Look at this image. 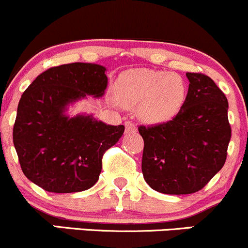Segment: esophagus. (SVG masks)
Listing matches in <instances>:
<instances>
[{
	"label": "esophagus",
	"mask_w": 248,
	"mask_h": 248,
	"mask_svg": "<svg viewBox=\"0 0 248 248\" xmlns=\"http://www.w3.org/2000/svg\"><path fill=\"white\" fill-rule=\"evenodd\" d=\"M124 127H126V133H134L137 132V126L133 124L132 121L124 122Z\"/></svg>",
	"instance_id": "obj_1"
}]
</instances>
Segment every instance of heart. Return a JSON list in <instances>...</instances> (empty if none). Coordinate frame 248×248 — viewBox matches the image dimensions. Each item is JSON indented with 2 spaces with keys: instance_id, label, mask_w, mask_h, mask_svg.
I'll return each instance as SVG.
<instances>
[{
  "instance_id": "b5f03b06",
  "label": "heart",
  "mask_w": 248,
  "mask_h": 248,
  "mask_svg": "<svg viewBox=\"0 0 248 248\" xmlns=\"http://www.w3.org/2000/svg\"><path fill=\"white\" fill-rule=\"evenodd\" d=\"M116 93L127 108L142 104L139 114L147 122L171 119L183 106L186 84L177 75L148 69H132L116 82Z\"/></svg>"
}]
</instances>
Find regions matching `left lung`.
<instances>
[{"label":"left lung","mask_w":248,"mask_h":248,"mask_svg":"<svg viewBox=\"0 0 248 248\" xmlns=\"http://www.w3.org/2000/svg\"><path fill=\"white\" fill-rule=\"evenodd\" d=\"M186 101L173 119L139 126L146 183L168 195L194 194L225 165L232 129L228 101L210 77L186 72Z\"/></svg>","instance_id":"1"}]
</instances>
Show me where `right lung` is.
Returning <instances> with one entry per match:
<instances>
[{"mask_svg":"<svg viewBox=\"0 0 248 248\" xmlns=\"http://www.w3.org/2000/svg\"><path fill=\"white\" fill-rule=\"evenodd\" d=\"M104 72L102 65L90 62L59 65L39 75L21 96L13 142L25 176L46 191L90 189L98 181L104 152L124 134V124L65 114L70 103L87 95L103 96Z\"/></svg>","mask_w":248,"mask_h":248,"instance_id":"1","label":"right lung"}]
</instances>
